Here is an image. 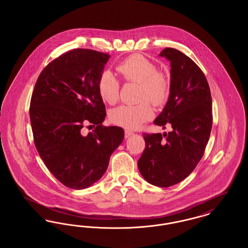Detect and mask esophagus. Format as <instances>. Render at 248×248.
Returning <instances> with one entry per match:
<instances>
[{"instance_id":"34e87169","label":"esophagus","mask_w":248,"mask_h":248,"mask_svg":"<svg viewBox=\"0 0 248 248\" xmlns=\"http://www.w3.org/2000/svg\"><path fill=\"white\" fill-rule=\"evenodd\" d=\"M132 135H134V133L132 131H130V130H125L124 131V136H125L126 139H128Z\"/></svg>"}]
</instances>
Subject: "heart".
<instances>
[{"label": "heart", "mask_w": 248, "mask_h": 248, "mask_svg": "<svg viewBox=\"0 0 248 248\" xmlns=\"http://www.w3.org/2000/svg\"><path fill=\"white\" fill-rule=\"evenodd\" d=\"M116 70L124 80L140 83L139 100H149L155 106L165 103L169 94V82L165 74L157 71L156 65L140 55H133L124 59ZM101 98L108 104H114L119 98L118 80L110 72L105 71L97 83ZM154 116V109L147 101L138 105H123L110 113L113 124L127 129H138Z\"/></svg>", "instance_id": "heart-1"}]
</instances>
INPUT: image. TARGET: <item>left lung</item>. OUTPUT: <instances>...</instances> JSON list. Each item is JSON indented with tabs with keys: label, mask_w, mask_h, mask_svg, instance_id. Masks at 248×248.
Segmentation results:
<instances>
[{
	"label": "left lung",
	"mask_w": 248,
	"mask_h": 248,
	"mask_svg": "<svg viewBox=\"0 0 248 248\" xmlns=\"http://www.w3.org/2000/svg\"><path fill=\"white\" fill-rule=\"evenodd\" d=\"M159 56L170 62V92L154 124L172 130L143 134L146 148L138 166L146 181L166 188L185 179L200 162L212 129V98L203 72L189 57L174 48Z\"/></svg>",
	"instance_id": "left-lung-1"
}]
</instances>
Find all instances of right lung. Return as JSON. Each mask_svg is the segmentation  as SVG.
Returning a JSON list of instances; mask_svg holds the SVG:
<instances>
[{"label": "right lung", "instance_id": "add662e5", "mask_svg": "<svg viewBox=\"0 0 248 248\" xmlns=\"http://www.w3.org/2000/svg\"><path fill=\"white\" fill-rule=\"evenodd\" d=\"M109 58L88 49L67 52L41 72L31 95L36 149L53 176L71 189L97 182L124 139L123 128L102 125L106 111L97 83ZM85 122L96 129L83 136Z\"/></svg>", "mask_w": 248, "mask_h": 248}]
</instances>
